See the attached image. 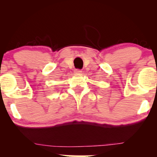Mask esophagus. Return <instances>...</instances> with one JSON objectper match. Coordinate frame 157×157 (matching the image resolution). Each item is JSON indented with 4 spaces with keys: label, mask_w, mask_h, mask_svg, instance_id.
<instances>
[{
    "label": "esophagus",
    "mask_w": 157,
    "mask_h": 157,
    "mask_svg": "<svg viewBox=\"0 0 157 157\" xmlns=\"http://www.w3.org/2000/svg\"><path fill=\"white\" fill-rule=\"evenodd\" d=\"M82 72V71H81L80 69H75V74H80Z\"/></svg>",
    "instance_id": "esophagus-1"
}]
</instances>
